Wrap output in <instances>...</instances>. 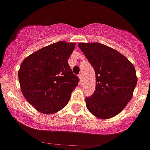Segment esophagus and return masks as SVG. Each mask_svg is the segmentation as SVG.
I'll list each match as a JSON object with an SVG mask.
<instances>
[{
    "instance_id": "esophagus-1",
    "label": "esophagus",
    "mask_w": 150,
    "mask_h": 150,
    "mask_svg": "<svg viewBox=\"0 0 150 150\" xmlns=\"http://www.w3.org/2000/svg\"><path fill=\"white\" fill-rule=\"evenodd\" d=\"M79 79L80 81H81V79H82V74H79Z\"/></svg>"
}]
</instances>
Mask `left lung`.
Here are the masks:
<instances>
[{
    "instance_id": "1",
    "label": "left lung",
    "mask_w": 150,
    "mask_h": 150,
    "mask_svg": "<svg viewBox=\"0 0 150 150\" xmlns=\"http://www.w3.org/2000/svg\"><path fill=\"white\" fill-rule=\"evenodd\" d=\"M96 73V90L85 98L87 109L99 119L120 113L131 100L137 84L136 69L117 50L98 42L79 43Z\"/></svg>"
}]
</instances>
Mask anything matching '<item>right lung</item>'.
<instances>
[{"label": "right lung", "mask_w": 150, "mask_h": 150, "mask_svg": "<svg viewBox=\"0 0 150 150\" xmlns=\"http://www.w3.org/2000/svg\"><path fill=\"white\" fill-rule=\"evenodd\" d=\"M75 46V43L58 41L32 53L21 63L20 89L38 112L52 115L69 103L79 82L68 63Z\"/></svg>", "instance_id": "1"}]
</instances>
